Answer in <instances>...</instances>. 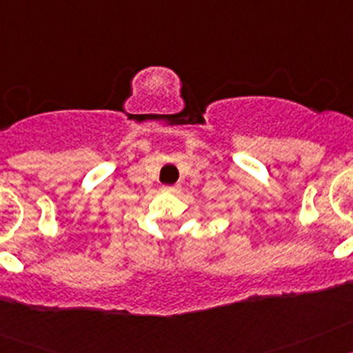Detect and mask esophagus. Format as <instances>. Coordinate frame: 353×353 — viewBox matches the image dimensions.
Segmentation results:
<instances>
[{"label": "esophagus", "instance_id": "esophagus-1", "mask_svg": "<svg viewBox=\"0 0 353 353\" xmlns=\"http://www.w3.org/2000/svg\"><path fill=\"white\" fill-rule=\"evenodd\" d=\"M162 191H164V192H179V191H180V185H168V187H162Z\"/></svg>", "mask_w": 353, "mask_h": 353}]
</instances>
